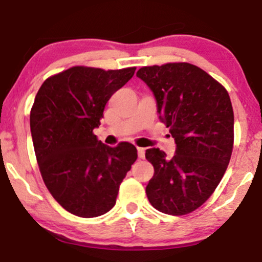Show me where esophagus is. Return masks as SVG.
Returning a JSON list of instances; mask_svg holds the SVG:
<instances>
[{
  "instance_id": "obj_1",
  "label": "esophagus",
  "mask_w": 262,
  "mask_h": 262,
  "mask_svg": "<svg viewBox=\"0 0 262 262\" xmlns=\"http://www.w3.org/2000/svg\"><path fill=\"white\" fill-rule=\"evenodd\" d=\"M138 156H139V159L145 158V149H144V148H138Z\"/></svg>"
}]
</instances>
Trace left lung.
Masks as SVG:
<instances>
[{"instance_id": "1", "label": "left lung", "mask_w": 262, "mask_h": 262, "mask_svg": "<svg viewBox=\"0 0 262 262\" xmlns=\"http://www.w3.org/2000/svg\"><path fill=\"white\" fill-rule=\"evenodd\" d=\"M137 76L154 93L159 118L176 143L171 159L158 148L145 151L154 166L146 196L162 213L188 214L212 196L230 161L234 113L229 93L188 62L144 66Z\"/></svg>"}]
</instances>
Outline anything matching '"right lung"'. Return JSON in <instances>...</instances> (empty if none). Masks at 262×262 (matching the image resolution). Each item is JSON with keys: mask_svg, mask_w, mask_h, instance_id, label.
Here are the masks:
<instances>
[{"mask_svg": "<svg viewBox=\"0 0 262 262\" xmlns=\"http://www.w3.org/2000/svg\"><path fill=\"white\" fill-rule=\"evenodd\" d=\"M134 71L73 66L48 77L35 96L31 132L39 170L54 200L77 217L112 209L138 158L133 144L111 148L93 134L111 96Z\"/></svg>", "mask_w": 262, "mask_h": 262, "instance_id": "1", "label": "right lung"}]
</instances>
